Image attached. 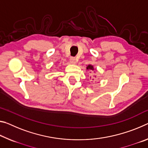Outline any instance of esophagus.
<instances>
[{
    "label": "esophagus",
    "instance_id": "obj_1",
    "mask_svg": "<svg viewBox=\"0 0 148 148\" xmlns=\"http://www.w3.org/2000/svg\"><path fill=\"white\" fill-rule=\"evenodd\" d=\"M70 62L71 64H76V58L75 57H71L70 59Z\"/></svg>",
    "mask_w": 148,
    "mask_h": 148
}]
</instances>
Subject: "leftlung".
Returning a JSON list of instances; mask_svg holds the SVG:
<instances>
[{
  "label": "left lung",
  "instance_id": "1",
  "mask_svg": "<svg viewBox=\"0 0 148 148\" xmlns=\"http://www.w3.org/2000/svg\"><path fill=\"white\" fill-rule=\"evenodd\" d=\"M86 69L88 70H90L91 71H92V70H93V66L91 65H88V67H87Z\"/></svg>",
  "mask_w": 148,
  "mask_h": 148
}]
</instances>
